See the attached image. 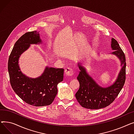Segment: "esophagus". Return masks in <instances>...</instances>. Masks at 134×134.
<instances>
[{
    "label": "esophagus",
    "mask_w": 134,
    "mask_h": 134,
    "mask_svg": "<svg viewBox=\"0 0 134 134\" xmlns=\"http://www.w3.org/2000/svg\"><path fill=\"white\" fill-rule=\"evenodd\" d=\"M65 74L67 76H72L74 74V70L72 68H67L65 69Z\"/></svg>",
    "instance_id": "obj_1"
}]
</instances>
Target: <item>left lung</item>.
<instances>
[{
	"mask_svg": "<svg viewBox=\"0 0 134 134\" xmlns=\"http://www.w3.org/2000/svg\"><path fill=\"white\" fill-rule=\"evenodd\" d=\"M111 48L115 50L112 54L120 60L122 67L116 81L109 87H102L98 85L87 74L85 68L78 63L80 71L77 79L80 83V87L75 93V97L83 108L93 110L109 106L115 100L124 85L126 75L125 54L114 38L111 40Z\"/></svg>",
	"mask_w": 134,
	"mask_h": 134,
	"instance_id": "obj_1",
	"label": "left lung"
}]
</instances>
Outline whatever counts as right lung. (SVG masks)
Returning <instances> with one entry per match:
<instances>
[{"instance_id": "1", "label": "right lung", "mask_w": 134, "mask_h": 134, "mask_svg": "<svg viewBox=\"0 0 134 134\" xmlns=\"http://www.w3.org/2000/svg\"><path fill=\"white\" fill-rule=\"evenodd\" d=\"M36 31L27 32L15 43L10 55L8 71L11 87L15 93L27 104L34 107L51 105L58 93V84L63 81V68L47 67L37 78H30L20 71L18 59L31 44L41 43Z\"/></svg>"}]
</instances>
